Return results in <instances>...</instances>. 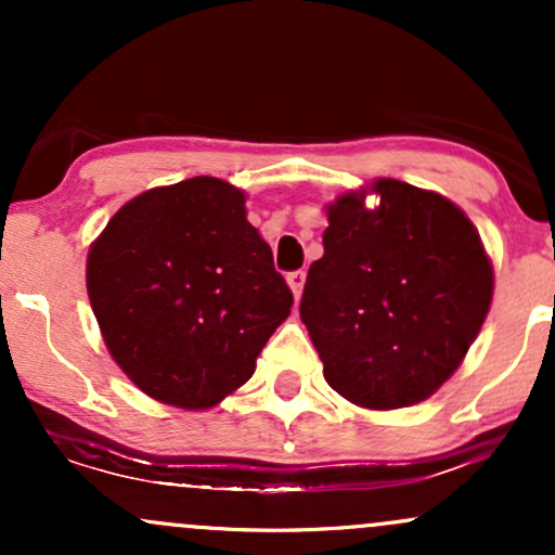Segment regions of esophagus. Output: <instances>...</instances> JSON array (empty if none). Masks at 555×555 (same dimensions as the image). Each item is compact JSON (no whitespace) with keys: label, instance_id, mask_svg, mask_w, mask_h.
<instances>
[{"label":"esophagus","instance_id":"1","mask_svg":"<svg viewBox=\"0 0 555 555\" xmlns=\"http://www.w3.org/2000/svg\"><path fill=\"white\" fill-rule=\"evenodd\" d=\"M286 284H289L292 295H295V299H299V295H302V286H305V271H289L286 273Z\"/></svg>","mask_w":555,"mask_h":555}]
</instances>
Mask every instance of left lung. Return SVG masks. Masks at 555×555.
I'll return each mask as SVG.
<instances>
[{
    "label": "left lung",
    "mask_w": 555,
    "mask_h": 555,
    "mask_svg": "<svg viewBox=\"0 0 555 555\" xmlns=\"http://www.w3.org/2000/svg\"><path fill=\"white\" fill-rule=\"evenodd\" d=\"M373 193V211L362 193L328 206L299 315L334 391L399 410L460 367L488 315L493 269L451 201L399 180H378Z\"/></svg>",
    "instance_id": "left-lung-1"
}]
</instances>
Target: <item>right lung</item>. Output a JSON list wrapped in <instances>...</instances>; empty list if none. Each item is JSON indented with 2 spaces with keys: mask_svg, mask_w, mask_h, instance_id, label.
<instances>
[{
  "mask_svg": "<svg viewBox=\"0 0 555 555\" xmlns=\"http://www.w3.org/2000/svg\"><path fill=\"white\" fill-rule=\"evenodd\" d=\"M88 297L132 384L184 410L245 384L295 302L245 195L214 177L125 203L88 253Z\"/></svg>",
  "mask_w": 555,
  "mask_h": 555,
  "instance_id": "right-lung-1",
  "label": "right lung"
}]
</instances>
